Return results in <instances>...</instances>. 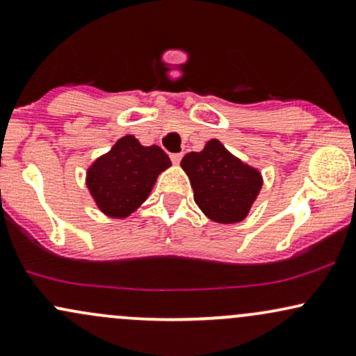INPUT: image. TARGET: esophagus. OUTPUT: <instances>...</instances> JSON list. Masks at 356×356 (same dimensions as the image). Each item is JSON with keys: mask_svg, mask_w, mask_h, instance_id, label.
<instances>
[{"mask_svg": "<svg viewBox=\"0 0 356 356\" xmlns=\"http://www.w3.org/2000/svg\"><path fill=\"white\" fill-rule=\"evenodd\" d=\"M170 161L174 162V164H179V162L182 161V154L179 152V154H170Z\"/></svg>", "mask_w": 356, "mask_h": 356, "instance_id": "esophagus-1", "label": "esophagus"}]
</instances>
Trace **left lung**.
<instances>
[{"label": "left lung", "instance_id": "8db88e82", "mask_svg": "<svg viewBox=\"0 0 356 356\" xmlns=\"http://www.w3.org/2000/svg\"><path fill=\"white\" fill-rule=\"evenodd\" d=\"M194 189V201L216 222H239L259 194L263 179L256 169L236 159L219 140L207 142L201 152L181 161Z\"/></svg>", "mask_w": 356, "mask_h": 356}]
</instances>
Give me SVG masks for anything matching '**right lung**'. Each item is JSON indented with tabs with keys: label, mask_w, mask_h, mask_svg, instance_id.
I'll use <instances>...</instances> for the list:
<instances>
[{
	"label": "right lung",
	"mask_w": 356,
	"mask_h": 356,
	"mask_svg": "<svg viewBox=\"0 0 356 356\" xmlns=\"http://www.w3.org/2000/svg\"><path fill=\"white\" fill-rule=\"evenodd\" d=\"M170 165L161 147L125 136L88 169L87 186L102 212L125 218L149 197L157 175Z\"/></svg>",
	"instance_id": "right-lung-1"
}]
</instances>
